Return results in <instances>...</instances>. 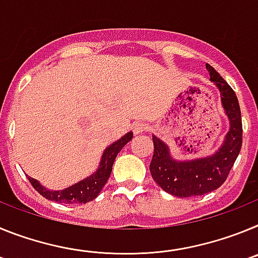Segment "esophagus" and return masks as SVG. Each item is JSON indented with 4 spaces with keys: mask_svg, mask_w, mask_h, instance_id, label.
I'll list each match as a JSON object with an SVG mask.
<instances>
[{
    "mask_svg": "<svg viewBox=\"0 0 258 258\" xmlns=\"http://www.w3.org/2000/svg\"><path fill=\"white\" fill-rule=\"evenodd\" d=\"M146 129H147V126H146L145 122H136V124H133V133L134 134L142 133V132H145Z\"/></svg>",
    "mask_w": 258,
    "mask_h": 258,
    "instance_id": "esophagus-1",
    "label": "esophagus"
}]
</instances>
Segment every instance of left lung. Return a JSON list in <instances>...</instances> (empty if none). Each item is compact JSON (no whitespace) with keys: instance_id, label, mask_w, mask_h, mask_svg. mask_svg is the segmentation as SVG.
<instances>
[{"instance_id":"obj_1","label":"left lung","mask_w":258,"mask_h":258,"mask_svg":"<svg viewBox=\"0 0 258 258\" xmlns=\"http://www.w3.org/2000/svg\"><path fill=\"white\" fill-rule=\"evenodd\" d=\"M207 70L211 75V81L220 89L222 106L230 118V131L221 149L204 159L175 161L170 157L168 146L152 137L154 155L150 164L152 178L164 191L178 198L199 197L220 187L226 181L241 149L243 126L235 92L208 63Z\"/></svg>"}]
</instances>
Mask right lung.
I'll use <instances>...</instances> for the list:
<instances>
[{"label":"right lung","instance_id":"1","mask_svg":"<svg viewBox=\"0 0 258 258\" xmlns=\"http://www.w3.org/2000/svg\"><path fill=\"white\" fill-rule=\"evenodd\" d=\"M132 138H133V133L129 132L122 138H120L117 142H115L113 145L107 147L103 156H102L99 169L94 174L90 175L89 178L84 179V181L79 182V183L74 184V186H71V187L66 188V190L49 191L45 187H42L36 179L31 178V177H28V181L35 187V190L38 191L45 199L56 203H63V204H77V203L85 204V203L95 199L99 195L103 186L108 181L109 175H111L113 161H115L116 156H117L118 152L121 151L122 147Z\"/></svg>","mask_w":258,"mask_h":258}]
</instances>
